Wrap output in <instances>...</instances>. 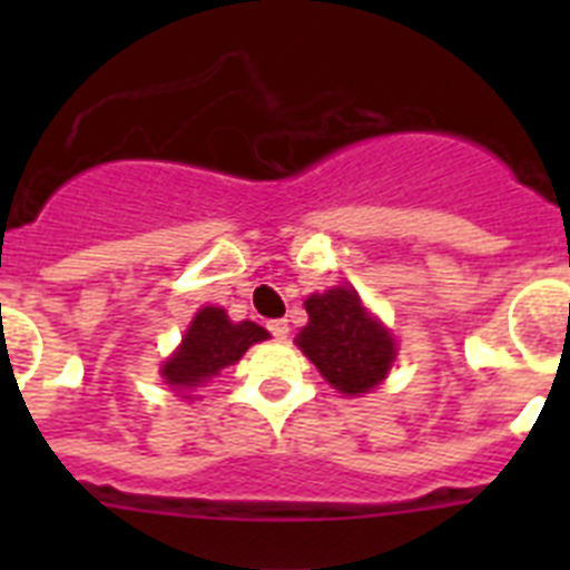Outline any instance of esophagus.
Returning <instances> with one entry per match:
<instances>
[{"mask_svg":"<svg viewBox=\"0 0 570 570\" xmlns=\"http://www.w3.org/2000/svg\"><path fill=\"white\" fill-rule=\"evenodd\" d=\"M268 331L276 336V340H285V336H288V331H291L288 320H271Z\"/></svg>","mask_w":570,"mask_h":570,"instance_id":"obj_1","label":"esophagus"}]
</instances>
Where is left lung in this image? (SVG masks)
<instances>
[{
	"label": "left lung",
	"instance_id": "1",
	"mask_svg": "<svg viewBox=\"0 0 570 570\" xmlns=\"http://www.w3.org/2000/svg\"><path fill=\"white\" fill-rule=\"evenodd\" d=\"M308 325L296 345L325 380L347 396L374 391L396 360V342L380 320L367 314L360 294L347 285L305 299Z\"/></svg>",
	"mask_w": 570,
	"mask_h": 570
}]
</instances>
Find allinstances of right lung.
Returning <instances> with one entry per match:
<instances>
[{
    "label": "right lung",
    "mask_w": 570,
    "mask_h": 570,
    "mask_svg": "<svg viewBox=\"0 0 570 570\" xmlns=\"http://www.w3.org/2000/svg\"><path fill=\"white\" fill-rule=\"evenodd\" d=\"M262 340H268V331L262 325L250 320L230 322L223 308L208 305L194 316L183 336V345L165 360L159 374L174 394L190 400L188 394L194 387H203L223 367L239 362L242 354Z\"/></svg>",
    "instance_id": "right-lung-1"
}]
</instances>
